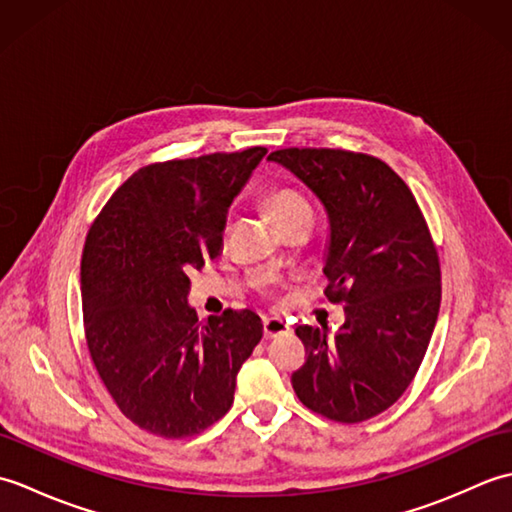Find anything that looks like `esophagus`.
Instances as JSON below:
<instances>
[{"mask_svg":"<svg viewBox=\"0 0 512 512\" xmlns=\"http://www.w3.org/2000/svg\"><path fill=\"white\" fill-rule=\"evenodd\" d=\"M288 332H290V325L284 319H277V317L264 319V336H266V339H277V336L288 334Z\"/></svg>","mask_w":512,"mask_h":512,"instance_id":"1","label":"esophagus"}]
</instances>
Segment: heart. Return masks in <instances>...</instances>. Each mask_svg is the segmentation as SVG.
<instances>
[{
	"instance_id": "obj_1",
	"label": "heart",
	"mask_w": 512,
	"mask_h": 512,
	"mask_svg": "<svg viewBox=\"0 0 512 512\" xmlns=\"http://www.w3.org/2000/svg\"><path fill=\"white\" fill-rule=\"evenodd\" d=\"M268 209L273 213L277 226H284L292 220H299V217H308L312 220V213H310V206L303 202V198L295 191H275L268 195Z\"/></svg>"
}]
</instances>
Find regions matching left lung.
Instances as JSON below:
<instances>
[{
  "label": "left lung",
  "instance_id": "1",
  "mask_svg": "<svg viewBox=\"0 0 512 512\" xmlns=\"http://www.w3.org/2000/svg\"><path fill=\"white\" fill-rule=\"evenodd\" d=\"M286 167L317 195L330 237L325 297L345 303V323L299 325L308 358L292 387L308 409L363 422L405 394L440 312V262L413 193L383 160L343 149H279Z\"/></svg>",
  "mask_w": 512,
  "mask_h": 512
}]
</instances>
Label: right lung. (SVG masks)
Masks as SVG:
<instances>
[{
    "label": "right lung",
    "mask_w": 512,
    "mask_h": 512,
    "mask_svg": "<svg viewBox=\"0 0 512 512\" xmlns=\"http://www.w3.org/2000/svg\"><path fill=\"white\" fill-rule=\"evenodd\" d=\"M266 147L138 169L96 217L81 259L85 339L125 416L189 438L233 405L239 367L262 341L255 312L198 321L189 275L217 257L228 206Z\"/></svg>",
    "instance_id": "add662e5"
}]
</instances>
